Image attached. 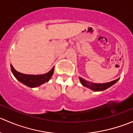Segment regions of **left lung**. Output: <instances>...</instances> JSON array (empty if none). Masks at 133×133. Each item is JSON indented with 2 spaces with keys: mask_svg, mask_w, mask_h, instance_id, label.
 <instances>
[{
  "mask_svg": "<svg viewBox=\"0 0 133 133\" xmlns=\"http://www.w3.org/2000/svg\"><path fill=\"white\" fill-rule=\"evenodd\" d=\"M79 80H80V83L84 86L91 89L92 91H102L105 90V89H108L109 88L113 85L115 83L117 82L119 78L110 82L103 83V84H96V83L91 82L87 81L85 79L82 78L81 77H79Z\"/></svg>",
  "mask_w": 133,
  "mask_h": 133,
  "instance_id": "8db88e82",
  "label": "left lung"
}]
</instances>
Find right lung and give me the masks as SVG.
<instances>
[{
	"label": "right lung",
	"mask_w": 133,
	"mask_h": 133,
	"mask_svg": "<svg viewBox=\"0 0 133 133\" xmlns=\"http://www.w3.org/2000/svg\"><path fill=\"white\" fill-rule=\"evenodd\" d=\"M11 70L15 77L22 84L31 88H37L44 83L48 82L54 73L55 67L48 73L42 75H26L21 73L15 69L13 65L11 64Z\"/></svg>",
	"instance_id": "right-lung-1"
}]
</instances>
